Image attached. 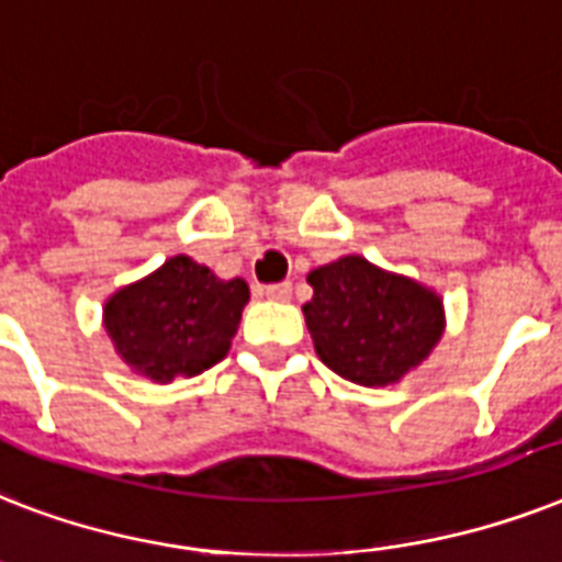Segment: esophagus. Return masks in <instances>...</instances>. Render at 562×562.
Here are the masks:
<instances>
[{
    "label": "esophagus",
    "mask_w": 562,
    "mask_h": 562,
    "mask_svg": "<svg viewBox=\"0 0 562 562\" xmlns=\"http://www.w3.org/2000/svg\"><path fill=\"white\" fill-rule=\"evenodd\" d=\"M263 295L272 299V302H286V299L293 295V284H290V281H284V284H269L263 286Z\"/></svg>",
    "instance_id": "1"
}]
</instances>
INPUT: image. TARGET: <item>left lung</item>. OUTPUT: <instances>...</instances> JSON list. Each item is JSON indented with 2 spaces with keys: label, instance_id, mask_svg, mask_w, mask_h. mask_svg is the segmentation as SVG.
<instances>
[{
  "label": "left lung",
  "instance_id": "8db88e82",
  "mask_svg": "<svg viewBox=\"0 0 562 562\" xmlns=\"http://www.w3.org/2000/svg\"><path fill=\"white\" fill-rule=\"evenodd\" d=\"M307 284L302 310L318 359L357 385L397 383L443 334L441 295L359 255L313 269Z\"/></svg>",
  "mask_w": 562,
  "mask_h": 562
}]
</instances>
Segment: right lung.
<instances>
[{
	"instance_id": "right-lung-1",
	"label": "right lung",
	"mask_w": 562,
	"mask_h": 562,
	"mask_svg": "<svg viewBox=\"0 0 562 562\" xmlns=\"http://www.w3.org/2000/svg\"><path fill=\"white\" fill-rule=\"evenodd\" d=\"M249 302L244 278L223 281L188 255L121 286L103 304V327L136 374L170 383L217 366L232 348Z\"/></svg>"
}]
</instances>
